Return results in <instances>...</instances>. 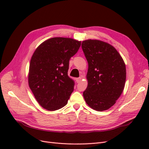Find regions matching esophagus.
I'll list each match as a JSON object with an SVG mask.
<instances>
[{
    "label": "esophagus",
    "mask_w": 149,
    "mask_h": 149,
    "mask_svg": "<svg viewBox=\"0 0 149 149\" xmlns=\"http://www.w3.org/2000/svg\"><path fill=\"white\" fill-rule=\"evenodd\" d=\"M81 81V77H79V78H76V81L77 82V83H79Z\"/></svg>",
    "instance_id": "obj_1"
}]
</instances>
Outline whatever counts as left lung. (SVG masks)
Segmentation results:
<instances>
[{"label": "left lung", "mask_w": 149, "mask_h": 149, "mask_svg": "<svg viewBox=\"0 0 149 149\" xmlns=\"http://www.w3.org/2000/svg\"><path fill=\"white\" fill-rule=\"evenodd\" d=\"M81 47L88 63L84 100L94 110H107L124 90L126 79L124 60L114 47L100 40H85Z\"/></svg>", "instance_id": "8db88e82"}]
</instances>
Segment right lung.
<instances>
[{"instance_id": "obj_1", "label": "right lung", "mask_w": 149, "mask_h": 149, "mask_svg": "<svg viewBox=\"0 0 149 149\" xmlns=\"http://www.w3.org/2000/svg\"><path fill=\"white\" fill-rule=\"evenodd\" d=\"M81 42L70 38H49L38 47L31 56L29 84L39 104L48 111L64 107L74 90L68 75L69 61Z\"/></svg>"}]
</instances>
